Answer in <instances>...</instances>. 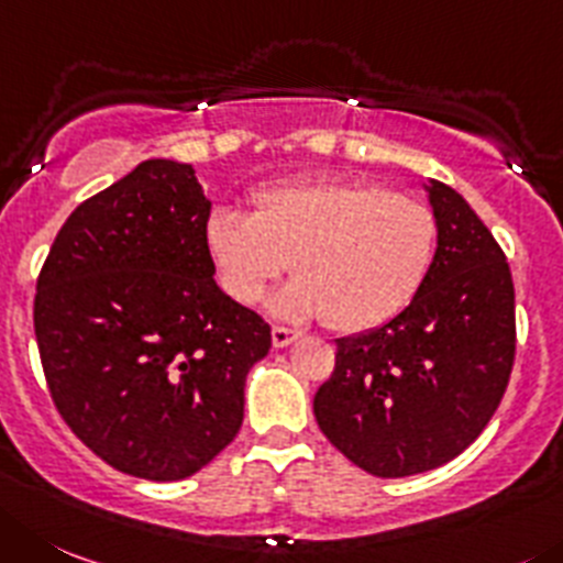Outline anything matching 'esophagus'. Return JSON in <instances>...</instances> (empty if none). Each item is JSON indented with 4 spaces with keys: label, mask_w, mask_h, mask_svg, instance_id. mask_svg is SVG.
Masks as SVG:
<instances>
[{
    "label": "esophagus",
    "mask_w": 563,
    "mask_h": 563,
    "mask_svg": "<svg viewBox=\"0 0 563 563\" xmlns=\"http://www.w3.org/2000/svg\"><path fill=\"white\" fill-rule=\"evenodd\" d=\"M297 330H291V328H280V324H277V328H272V344L277 346V350H280V346H288L291 344V341H297Z\"/></svg>",
    "instance_id": "34e87169"
}]
</instances>
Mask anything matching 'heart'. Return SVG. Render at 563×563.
Here are the masks:
<instances>
[{
	"label": "heart",
	"mask_w": 563,
	"mask_h": 563,
	"mask_svg": "<svg viewBox=\"0 0 563 563\" xmlns=\"http://www.w3.org/2000/svg\"><path fill=\"white\" fill-rule=\"evenodd\" d=\"M250 202L252 213L217 208L205 228L219 283L241 306L291 266L275 313L355 333L397 317L433 266V210L383 183L322 175L257 188Z\"/></svg>",
	"instance_id": "heart-1"
}]
</instances>
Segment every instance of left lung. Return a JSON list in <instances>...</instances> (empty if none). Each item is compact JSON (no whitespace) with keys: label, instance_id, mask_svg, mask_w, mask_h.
Returning <instances> with one entry per match:
<instances>
[{"label":"left lung","instance_id":"obj_1","mask_svg":"<svg viewBox=\"0 0 563 563\" xmlns=\"http://www.w3.org/2000/svg\"><path fill=\"white\" fill-rule=\"evenodd\" d=\"M439 246L394 319L335 341L313 413L339 453L375 477H408L464 453L495 417L517 355L506 252L455 188H428Z\"/></svg>","mask_w":563,"mask_h":563}]
</instances>
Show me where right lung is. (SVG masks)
Here are the masks:
<instances>
[{"label": "right lung", "instance_id": "1", "mask_svg": "<svg viewBox=\"0 0 563 563\" xmlns=\"http://www.w3.org/2000/svg\"><path fill=\"white\" fill-rule=\"evenodd\" d=\"M210 202L191 163L144 161L57 233L33 322L52 402L124 475L183 481L244 419L272 328L213 280Z\"/></svg>", "mask_w": 563, "mask_h": 563}]
</instances>
